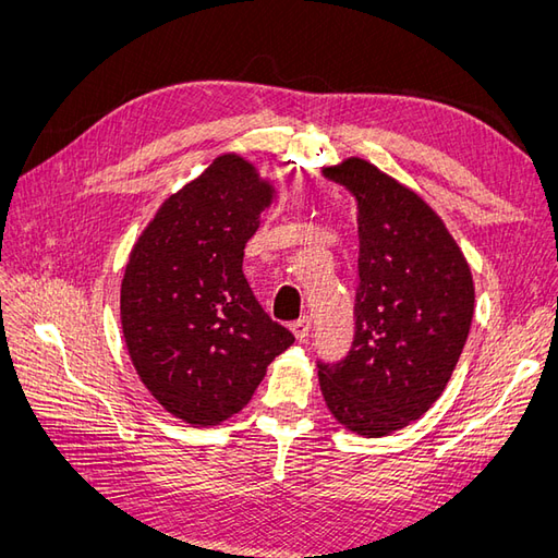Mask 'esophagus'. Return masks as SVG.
I'll use <instances>...</instances> for the list:
<instances>
[{
	"label": "esophagus",
	"mask_w": 558,
	"mask_h": 558,
	"mask_svg": "<svg viewBox=\"0 0 558 558\" xmlns=\"http://www.w3.org/2000/svg\"><path fill=\"white\" fill-rule=\"evenodd\" d=\"M310 328H312L310 316H300L298 320H293V324H291V330H293V335H295V340H300V342L307 340V337H310Z\"/></svg>",
	"instance_id": "obj_1"
}]
</instances>
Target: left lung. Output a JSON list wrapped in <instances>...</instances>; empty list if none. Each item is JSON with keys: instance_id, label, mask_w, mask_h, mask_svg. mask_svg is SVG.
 I'll return each mask as SVG.
<instances>
[{"instance_id": "8db88e82", "label": "left lung", "mask_w": 558, "mask_h": 558, "mask_svg": "<svg viewBox=\"0 0 558 558\" xmlns=\"http://www.w3.org/2000/svg\"><path fill=\"white\" fill-rule=\"evenodd\" d=\"M324 177L356 199V337L349 356L318 365L335 421L384 437L442 396L468 340L475 283L461 246L428 202L377 165L351 156Z\"/></svg>"}]
</instances>
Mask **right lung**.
Here are the masks:
<instances>
[{
    "label": "right lung",
    "instance_id": "right-lung-1",
    "mask_svg": "<svg viewBox=\"0 0 558 558\" xmlns=\"http://www.w3.org/2000/svg\"><path fill=\"white\" fill-rule=\"evenodd\" d=\"M277 185L238 154L165 197L121 279V328L146 391L183 424L218 426L246 408L267 365L293 344L253 298L246 242Z\"/></svg>",
    "mask_w": 558,
    "mask_h": 558
}]
</instances>
